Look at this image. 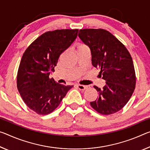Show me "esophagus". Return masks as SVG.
Returning <instances> with one entry per match:
<instances>
[{
  "label": "esophagus",
  "instance_id": "1",
  "mask_svg": "<svg viewBox=\"0 0 150 150\" xmlns=\"http://www.w3.org/2000/svg\"><path fill=\"white\" fill-rule=\"evenodd\" d=\"M77 87L79 89L81 90V91H84L87 89V87L85 86V85H79V84H77Z\"/></svg>",
  "mask_w": 150,
  "mask_h": 150
}]
</instances>
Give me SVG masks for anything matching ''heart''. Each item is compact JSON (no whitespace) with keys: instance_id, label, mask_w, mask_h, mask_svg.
Masks as SVG:
<instances>
[{"instance_id":"b5f03b06","label":"heart","mask_w":150,"mask_h":150,"mask_svg":"<svg viewBox=\"0 0 150 150\" xmlns=\"http://www.w3.org/2000/svg\"><path fill=\"white\" fill-rule=\"evenodd\" d=\"M87 46L84 44L83 43H79V45H78V47H77V49H82V48H84V47H86Z\"/></svg>"}]
</instances>
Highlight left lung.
Returning a JSON list of instances; mask_svg holds the SVG:
<instances>
[{"mask_svg":"<svg viewBox=\"0 0 150 150\" xmlns=\"http://www.w3.org/2000/svg\"><path fill=\"white\" fill-rule=\"evenodd\" d=\"M78 36L89 47L91 63L97 69L106 85L98 91L91 106L102 115H111L126 105L134 91L136 77L134 63L128 50L122 42L102 28L81 29Z\"/></svg>","mask_w":150,"mask_h":150,"instance_id":"left-lung-1","label":"left lung"}]
</instances>
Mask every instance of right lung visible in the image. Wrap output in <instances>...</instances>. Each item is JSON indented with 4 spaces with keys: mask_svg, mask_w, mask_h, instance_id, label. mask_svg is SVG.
Instances as JSON below:
<instances>
[{
    "mask_svg": "<svg viewBox=\"0 0 150 150\" xmlns=\"http://www.w3.org/2000/svg\"><path fill=\"white\" fill-rule=\"evenodd\" d=\"M78 29L47 31L35 39L21 59L16 76L18 92L26 105L39 115L51 113L61 103L71 85L49 78L59 57L77 36Z\"/></svg>",
    "mask_w": 150,
    "mask_h": 150,
    "instance_id": "obj_1",
    "label": "right lung"
}]
</instances>
